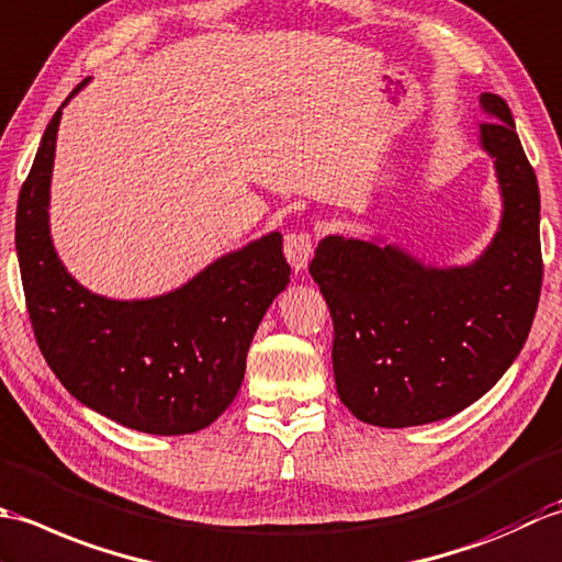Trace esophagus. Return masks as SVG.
Masks as SVG:
<instances>
[{
    "mask_svg": "<svg viewBox=\"0 0 562 562\" xmlns=\"http://www.w3.org/2000/svg\"><path fill=\"white\" fill-rule=\"evenodd\" d=\"M283 251H285V259H289L293 271L307 269V265H311V259H313V251H315L313 235L307 231H297V233L285 235Z\"/></svg>",
    "mask_w": 562,
    "mask_h": 562,
    "instance_id": "obj_1",
    "label": "esophagus"
}]
</instances>
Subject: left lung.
Listing matches in <instances>:
<instances>
[{
    "mask_svg": "<svg viewBox=\"0 0 562 562\" xmlns=\"http://www.w3.org/2000/svg\"><path fill=\"white\" fill-rule=\"evenodd\" d=\"M492 121L499 231L468 267H431L395 245L327 235L311 273L329 305L339 400L366 425H429L473 405L519 357L543 281L541 196L507 101L480 97Z\"/></svg>",
    "mask_w": 562,
    "mask_h": 562,
    "instance_id": "8db88e82",
    "label": "left lung"
}]
</instances>
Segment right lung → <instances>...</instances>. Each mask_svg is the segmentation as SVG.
Instances as JSON below:
<instances>
[{
    "label": "right lung",
    "instance_id": "obj_1",
    "mask_svg": "<svg viewBox=\"0 0 562 562\" xmlns=\"http://www.w3.org/2000/svg\"><path fill=\"white\" fill-rule=\"evenodd\" d=\"M63 106L16 205L19 269L41 353L72 397L123 427L162 437L205 429L235 400L251 337L291 281L283 237H259L157 297L113 301L87 291L63 267L48 225Z\"/></svg>",
    "mask_w": 562,
    "mask_h": 562
}]
</instances>
